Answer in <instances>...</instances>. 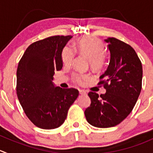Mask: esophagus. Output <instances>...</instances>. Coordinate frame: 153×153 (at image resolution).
Returning a JSON list of instances; mask_svg holds the SVG:
<instances>
[{"label":"esophagus","instance_id":"obj_1","mask_svg":"<svg viewBox=\"0 0 153 153\" xmlns=\"http://www.w3.org/2000/svg\"><path fill=\"white\" fill-rule=\"evenodd\" d=\"M79 93L81 95H86V94H87L86 91H85V90H79Z\"/></svg>","mask_w":153,"mask_h":153}]
</instances>
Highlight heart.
I'll return each instance as SVG.
<instances>
[{
    "mask_svg": "<svg viewBox=\"0 0 153 153\" xmlns=\"http://www.w3.org/2000/svg\"><path fill=\"white\" fill-rule=\"evenodd\" d=\"M74 49L89 59L90 67L93 70L99 71L105 66L106 57L105 55V48L101 41L89 36L79 38L73 45ZM75 53L72 48L66 46L61 52L62 62L65 66H70L73 61ZM87 79V76L81 74H75L74 80L78 84H83Z\"/></svg>",
    "mask_w": 153,
    "mask_h": 153,
    "instance_id": "1",
    "label": "heart"
}]
</instances>
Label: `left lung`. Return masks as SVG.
Returning <instances> with one entry per match:
<instances>
[{
    "label": "left lung",
    "instance_id": "obj_1",
    "mask_svg": "<svg viewBox=\"0 0 153 153\" xmlns=\"http://www.w3.org/2000/svg\"><path fill=\"white\" fill-rule=\"evenodd\" d=\"M105 41L111 60L99 84L106 93L99 96L90 92L91 103L84 111L87 122L98 128L115 126L128 116L141 91L143 77L141 62L131 45L114 37Z\"/></svg>",
    "mask_w": 153,
    "mask_h": 153
}]
</instances>
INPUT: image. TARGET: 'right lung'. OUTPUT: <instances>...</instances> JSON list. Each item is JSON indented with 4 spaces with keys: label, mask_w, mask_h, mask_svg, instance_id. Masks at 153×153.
Segmentation results:
<instances>
[{
    "label": "right lung",
    "mask_w": 153,
    "mask_h": 153,
    "mask_svg": "<svg viewBox=\"0 0 153 153\" xmlns=\"http://www.w3.org/2000/svg\"><path fill=\"white\" fill-rule=\"evenodd\" d=\"M72 36H54L28 46L18 65L16 93L28 119L43 129L64 123L79 92L55 87L53 76L63 67L61 52Z\"/></svg>",
    "instance_id": "right-lung-1"
}]
</instances>
